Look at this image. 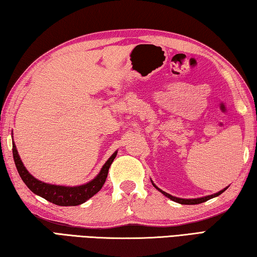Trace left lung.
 I'll use <instances>...</instances> for the list:
<instances>
[{"label":"left lung","mask_w":257,"mask_h":257,"mask_svg":"<svg viewBox=\"0 0 257 257\" xmlns=\"http://www.w3.org/2000/svg\"><path fill=\"white\" fill-rule=\"evenodd\" d=\"M151 181H152V180H151ZM152 184H153V181H152ZM153 186H154L155 188L158 189L159 191H161V193H162V194L164 195V196H167L168 198H170L171 201L177 202V203H179V204H186V205H195V204H201V203H203V202H206V201H208V199H211V198H213V197L219 196V195L222 194L223 191L228 188V187H227V188L220 190L219 193H216V194H214V195H208V196H204V197H201V198H193V199L189 198V199H186V198H179V197L172 196V195L165 193V191H163V190H161L160 188H158V187H156L154 184H153Z\"/></svg>","instance_id":"obj_1"}]
</instances>
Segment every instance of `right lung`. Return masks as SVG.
<instances>
[{"instance_id":"right-lung-1","label":"right lung","mask_w":257,"mask_h":257,"mask_svg":"<svg viewBox=\"0 0 257 257\" xmlns=\"http://www.w3.org/2000/svg\"><path fill=\"white\" fill-rule=\"evenodd\" d=\"M12 153H14V160L19 172V176L26 184V186L33 191L34 194L38 195L46 201L55 204L59 206H76L88 201L95 194L98 193L105 182L107 178V172L110 169L113 160L115 159L116 152L111 155L105 164L103 165L98 175L94 178L92 181L87 182L85 185L76 186V187H67V186H56L43 182L34 178L25 168L23 161L20 160L18 151L16 149L15 143L12 144Z\"/></svg>"}]
</instances>
